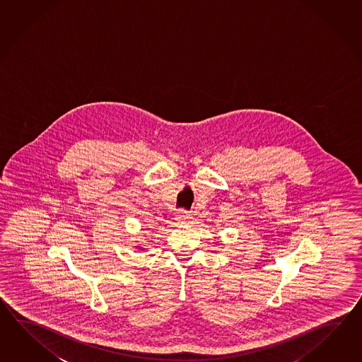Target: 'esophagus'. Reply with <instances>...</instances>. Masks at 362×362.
Segmentation results:
<instances>
[{"label": "esophagus", "mask_w": 362, "mask_h": 362, "mask_svg": "<svg viewBox=\"0 0 362 362\" xmlns=\"http://www.w3.org/2000/svg\"><path fill=\"white\" fill-rule=\"evenodd\" d=\"M190 218H192V215L186 209H180L177 215L175 217V220L177 221V223H187V221H190Z\"/></svg>", "instance_id": "1"}]
</instances>
